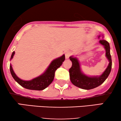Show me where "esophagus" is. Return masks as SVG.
Here are the masks:
<instances>
[{"mask_svg": "<svg viewBox=\"0 0 121 121\" xmlns=\"http://www.w3.org/2000/svg\"><path fill=\"white\" fill-rule=\"evenodd\" d=\"M71 55V53L70 52H67L65 53V59H68L69 57H70V56Z\"/></svg>", "mask_w": 121, "mask_h": 121, "instance_id": "obj_1", "label": "esophagus"}]
</instances>
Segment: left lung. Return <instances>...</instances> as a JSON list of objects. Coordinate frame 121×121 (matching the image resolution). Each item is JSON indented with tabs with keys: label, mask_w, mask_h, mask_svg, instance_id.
Wrapping results in <instances>:
<instances>
[{
	"label": "left lung",
	"mask_w": 121,
	"mask_h": 121,
	"mask_svg": "<svg viewBox=\"0 0 121 121\" xmlns=\"http://www.w3.org/2000/svg\"><path fill=\"white\" fill-rule=\"evenodd\" d=\"M100 37V36H99V39ZM99 42L104 46L106 51V57L109 62L107 68L101 75L89 77L85 75L81 70L80 63L77 58L73 56L69 57L72 62V66L69 70L70 81L73 85L79 88L85 90L95 88L101 85L110 73L112 68V59L110 54V44L107 41L104 39H100Z\"/></svg>",
	"instance_id": "obj_1"
}]
</instances>
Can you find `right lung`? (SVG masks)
I'll return each instance as SVG.
<instances>
[{
    "label": "right lung",
    "instance_id": "add662e5",
    "mask_svg": "<svg viewBox=\"0 0 121 121\" xmlns=\"http://www.w3.org/2000/svg\"><path fill=\"white\" fill-rule=\"evenodd\" d=\"M15 54V52H13L11 56L10 60L13 59ZM65 60V55L57 58L52 61L48 67L42 74L31 80H23L17 77L15 73L11 64H10V70L11 75L14 80L21 86L25 89L33 90H42L48 86L52 83L54 79V73L56 70L60 67L63 62Z\"/></svg>",
    "mask_w": 121,
    "mask_h": 121
}]
</instances>
